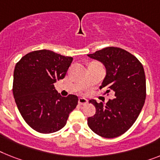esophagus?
Instances as JSON below:
<instances>
[{"label":"esophagus","instance_id":"obj_1","mask_svg":"<svg viewBox=\"0 0 160 160\" xmlns=\"http://www.w3.org/2000/svg\"><path fill=\"white\" fill-rule=\"evenodd\" d=\"M88 103V101L86 98H83V97H81V98L78 99V104L80 105H85Z\"/></svg>","mask_w":160,"mask_h":160}]
</instances>
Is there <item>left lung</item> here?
Masks as SVG:
<instances>
[{
	"label": "left lung",
	"instance_id": "8db88e82",
	"mask_svg": "<svg viewBox=\"0 0 160 160\" xmlns=\"http://www.w3.org/2000/svg\"><path fill=\"white\" fill-rule=\"evenodd\" d=\"M101 62L106 76L100 89L114 92L115 98L106 104L89 101L96 107L88 124L97 135L105 138L119 137L130 128L138 118L146 96V75L143 65L134 55L118 47H109L88 55Z\"/></svg>",
	"mask_w": 160,
	"mask_h": 160
}]
</instances>
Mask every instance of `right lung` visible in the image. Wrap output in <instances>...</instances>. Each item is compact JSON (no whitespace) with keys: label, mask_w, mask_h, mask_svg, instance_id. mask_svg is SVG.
Instances as JSON below:
<instances>
[{"label":"right lung","mask_w":160,"mask_h":160,"mask_svg":"<svg viewBox=\"0 0 160 160\" xmlns=\"http://www.w3.org/2000/svg\"><path fill=\"white\" fill-rule=\"evenodd\" d=\"M72 58L49 50L32 51L15 65L13 95L28 124L40 133H52L65 126L76 108L75 95L63 97L54 83L65 77Z\"/></svg>","instance_id":"right-lung-1"}]
</instances>
